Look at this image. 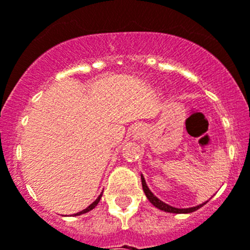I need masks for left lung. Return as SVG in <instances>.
Segmentation results:
<instances>
[{
    "instance_id": "8db88e82",
    "label": "left lung",
    "mask_w": 250,
    "mask_h": 250,
    "mask_svg": "<svg viewBox=\"0 0 250 250\" xmlns=\"http://www.w3.org/2000/svg\"><path fill=\"white\" fill-rule=\"evenodd\" d=\"M141 183H142V189H144L145 194H146L147 199L149 200V203L152 204L153 206H156L157 208H159V210H163L166 211V212H172V213H189V212H194V211L199 210V208H201V206L205 205L206 203L201 204V205H198V206H194V208H173V206L168 205V204L163 203V201L159 200L158 198H156L153 194L151 192V190L148 189V187H147L146 182H145V178L141 175Z\"/></svg>"
}]
</instances>
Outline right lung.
<instances>
[{
  "instance_id": "right-lung-1",
  "label": "right lung",
  "mask_w": 250,
  "mask_h": 250,
  "mask_svg": "<svg viewBox=\"0 0 250 250\" xmlns=\"http://www.w3.org/2000/svg\"><path fill=\"white\" fill-rule=\"evenodd\" d=\"M101 198H102V194H101V195H99V196H98V199H97V200H96V201H94V203H93V204H91V205L88 206V208H84V210H83V211H81V212H77V213H75V216H78V215H82V213H85V212H88V211H91V210H93V208H96V206H97V205H98V203H99V200H101Z\"/></svg>"
}]
</instances>
